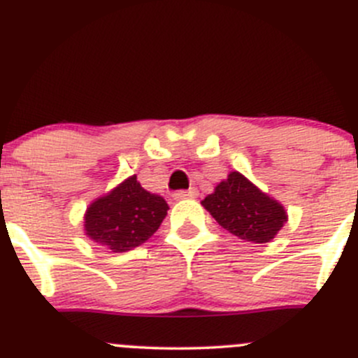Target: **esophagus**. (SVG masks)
<instances>
[{
  "label": "esophagus",
  "instance_id": "1",
  "mask_svg": "<svg viewBox=\"0 0 358 358\" xmlns=\"http://www.w3.org/2000/svg\"><path fill=\"white\" fill-rule=\"evenodd\" d=\"M195 195H197V189H189V190L175 192V195H173V197H175L176 201H182V199H194Z\"/></svg>",
  "mask_w": 358,
  "mask_h": 358
}]
</instances>
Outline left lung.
Wrapping results in <instances>:
<instances>
[{
    "label": "left lung",
    "instance_id": "left-lung-1",
    "mask_svg": "<svg viewBox=\"0 0 358 358\" xmlns=\"http://www.w3.org/2000/svg\"><path fill=\"white\" fill-rule=\"evenodd\" d=\"M202 206L220 227L245 242H271L287 221L283 206L238 171L229 173L228 178L202 201Z\"/></svg>",
    "mask_w": 358,
    "mask_h": 358
}]
</instances>
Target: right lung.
<instances>
[{
    "instance_id": "add662e5",
    "label": "right lung",
    "mask_w": 358,
    "mask_h": 358,
    "mask_svg": "<svg viewBox=\"0 0 358 358\" xmlns=\"http://www.w3.org/2000/svg\"><path fill=\"white\" fill-rule=\"evenodd\" d=\"M168 209L166 201L142 189L134 175L89 206L85 235L111 252H129L157 231Z\"/></svg>"
}]
</instances>
